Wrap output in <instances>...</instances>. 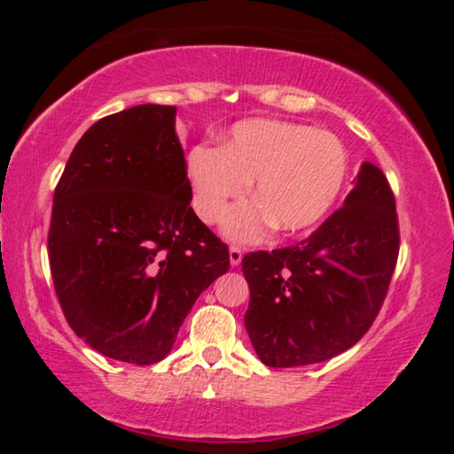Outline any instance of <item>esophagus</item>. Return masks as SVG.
Instances as JSON below:
<instances>
[{
	"instance_id": "esophagus-1",
	"label": "esophagus",
	"mask_w": 454,
	"mask_h": 454,
	"mask_svg": "<svg viewBox=\"0 0 454 454\" xmlns=\"http://www.w3.org/2000/svg\"><path fill=\"white\" fill-rule=\"evenodd\" d=\"M242 262V250L238 246H230V264L238 266Z\"/></svg>"
}]
</instances>
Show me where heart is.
Here are the masks:
<instances>
[{
  "mask_svg": "<svg viewBox=\"0 0 454 454\" xmlns=\"http://www.w3.org/2000/svg\"><path fill=\"white\" fill-rule=\"evenodd\" d=\"M348 174V156L334 134L282 120H244L222 137L218 150L194 145L186 158L192 206L208 224L222 220L238 242L260 240L274 224L284 234L318 226L333 210Z\"/></svg>",
  "mask_w": 454,
  "mask_h": 454,
  "instance_id": "obj_1",
  "label": "heart"
}]
</instances>
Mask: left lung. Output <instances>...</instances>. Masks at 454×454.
Segmentation results:
<instances>
[{
	"mask_svg": "<svg viewBox=\"0 0 454 454\" xmlns=\"http://www.w3.org/2000/svg\"><path fill=\"white\" fill-rule=\"evenodd\" d=\"M396 258L395 196L380 168L363 162L342 208L317 232L242 258L244 325L258 358L292 368L355 347L380 310Z\"/></svg>",
	"mask_w": 454,
	"mask_h": 454,
	"instance_id": "1",
	"label": "left lung"
}]
</instances>
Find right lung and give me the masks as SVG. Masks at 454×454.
<instances>
[{"label": "right lung", "mask_w": 454, "mask_h": 454, "mask_svg": "<svg viewBox=\"0 0 454 454\" xmlns=\"http://www.w3.org/2000/svg\"><path fill=\"white\" fill-rule=\"evenodd\" d=\"M190 202L174 106L128 107L75 144L53 192L50 268L67 325L99 355L160 363L228 272V246Z\"/></svg>", "instance_id": "obj_1"}]
</instances>
